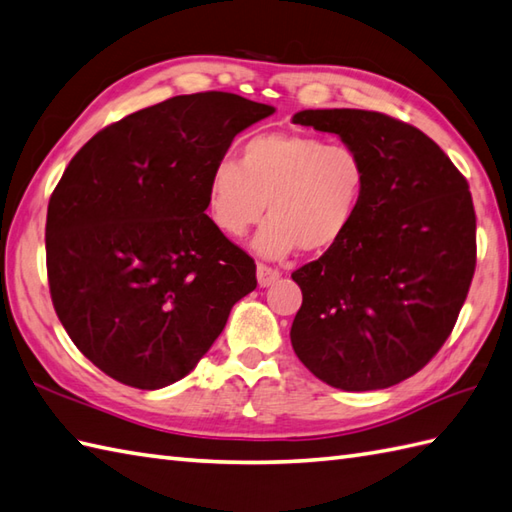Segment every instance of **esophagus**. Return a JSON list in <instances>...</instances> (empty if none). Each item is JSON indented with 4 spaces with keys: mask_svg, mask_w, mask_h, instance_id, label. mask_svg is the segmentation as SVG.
Here are the masks:
<instances>
[{
    "mask_svg": "<svg viewBox=\"0 0 512 512\" xmlns=\"http://www.w3.org/2000/svg\"><path fill=\"white\" fill-rule=\"evenodd\" d=\"M256 278H258V285L260 287H269V285H274V282L280 278V271L278 269H271L267 265H258L256 267Z\"/></svg>",
    "mask_w": 512,
    "mask_h": 512,
    "instance_id": "34e87169",
    "label": "esophagus"
}]
</instances>
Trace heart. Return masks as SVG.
Here are the masks:
<instances>
[{"label": "heart", "mask_w": 512, "mask_h": 512, "mask_svg": "<svg viewBox=\"0 0 512 512\" xmlns=\"http://www.w3.org/2000/svg\"><path fill=\"white\" fill-rule=\"evenodd\" d=\"M368 170L346 144H326L302 133H263L249 138L238 162L212 168L206 208L212 225L241 238L267 214L254 238L256 252L280 260L295 249L331 252L355 225Z\"/></svg>", "instance_id": "1"}]
</instances>
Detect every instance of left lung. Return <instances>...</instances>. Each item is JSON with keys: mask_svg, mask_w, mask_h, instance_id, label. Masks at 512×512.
<instances>
[{"mask_svg": "<svg viewBox=\"0 0 512 512\" xmlns=\"http://www.w3.org/2000/svg\"><path fill=\"white\" fill-rule=\"evenodd\" d=\"M295 124L335 133L368 170L355 225L295 269V355L346 392L383 390L425 368L456 326L475 274L467 179L407 122L363 109H304Z\"/></svg>", "mask_w": 512, "mask_h": 512, "instance_id": "8db88e82", "label": "left lung"}]
</instances>
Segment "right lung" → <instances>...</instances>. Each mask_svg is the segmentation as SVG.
<instances>
[{
	"mask_svg": "<svg viewBox=\"0 0 512 512\" xmlns=\"http://www.w3.org/2000/svg\"><path fill=\"white\" fill-rule=\"evenodd\" d=\"M276 109L227 92L168 98L98 131L56 184L45 221L54 311L111 379H184L256 289L254 258L212 225V168Z\"/></svg>",
	"mask_w": 512,
	"mask_h": 512,
	"instance_id": "obj_1",
	"label": "right lung"
}]
</instances>
